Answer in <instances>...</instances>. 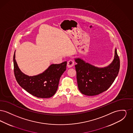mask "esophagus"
I'll use <instances>...</instances> for the list:
<instances>
[{"label":"esophagus","instance_id":"34e87169","mask_svg":"<svg viewBox=\"0 0 133 133\" xmlns=\"http://www.w3.org/2000/svg\"><path fill=\"white\" fill-rule=\"evenodd\" d=\"M74 61L73 60H72V59L69 60L68 61V62H67V66H68L69 68L73 67V66H74Z\"/></svg>","mask_w":133,"mask_h":133}]
</instances>
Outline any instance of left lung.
<instances>
[{
    "label": "left lung",
    "instance_id": "1",
    "mask_svg": "<svg viewBox=\"0 0 133 133\" xmlns=\"http://www.w3.org/2000/svg\"><path fill=\"white\" fill-rule=\"evenodd\" d=\"M76 77L79 91L84 95L95 96L107 90L114 82L120 70L117 50L112 63L106 67L98 68L83 60L75 59Z\"/></svg>",
    "mask_w": 133,
    "mask_h": 133
}]
</instances>
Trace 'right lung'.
<instances>
[{"mask_svg":"<svg viewBox=\"0 0 133 133\" xmlns=\"http://www.w3.org/2000/svg\"><path fill=\"white\" fill-rule=\"evenodd\" d=\"M14 73L19 85L33 96L41 98L52 97L57 91L59 80L66 70L67 62L58 64H52L42 73L38 75L29 76L19 69L13 56Z\"/></svg>","mask_w":133,"mask_h":133,"instance_id":"1","label":"right lung"}]
</instances>
